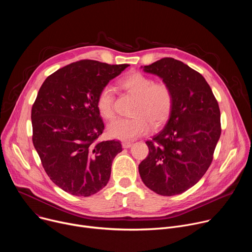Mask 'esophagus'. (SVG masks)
<instances>
[{
	"label": "esophagus",
	"instance_id": "1",
	"mask_svg": "<svg viewBox=\"0 0 252 252\" xmlns=\"http://www.w3.org/2000/svg\"><path fill=\"white\" fill-rule=\"evenodd\" d=\"M132 146V143L129 141H123V148L124 149H128Z\"/></svg>",
	"mask_w": 252,
	"mask_h": 252
}]
</instances>
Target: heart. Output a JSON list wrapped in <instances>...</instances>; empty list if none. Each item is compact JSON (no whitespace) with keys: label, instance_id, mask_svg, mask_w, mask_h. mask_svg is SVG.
Instances as JSON below:
<instances>
[{"label":"heart","instance_id":"1","mask_svg":"<svg viewBox=\"0 0 252 252\" xmlns=\"http://www.w3.org/2000/svg\"><path fill=\"white\" fill-rule=\"evenodd\" d=\"M121 87L135 96L132 118H118L107 125L110 136L122 140H131L151 131L153 125L158 126L168 118L172 107V93L164 83L141 73H132L120 82ZM99 115L110 120L115 115L114 94L104 87L96 97Z\"/></svg>","mask_w":252,"mask_h":252}]
</instances>
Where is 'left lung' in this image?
Listing matches in <instances>:
<instances>
[{
	"mask_svg": "<svg viewBox=\"0 0 252 252\" xmlns=\"http://www.w3.org/2000/svg\"><path fill=\"white\" fill-rule=\"evenodd\" d=\"M140 67L159 77L173 99L163 128L146 142L150 154L138 165L141 181L158 194H181L212 161L221 133L220 106L205 79L181 61L163 58Z\"/></svg>",
	"mask_w": 252,
	"mask_h": 252,
	"instance_id": "1",
	"label": "left lung"
}]
</instances>
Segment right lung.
Instances as JSON below:
<instances>
[{"instance_id": "1", "label": "right lung", "mask_w": 252, "mask_h": 252, "mask_svg": "<svg viewBox=\"0 0 252 252\" xmlns=\"http://www.w3.org/2000/svg\"><path fill=\"white\" fill-rule=\"evenodd\" d=\"M129 64L84 60L49 76L32 107V143L52 182L90 196L109 183L119 140L95 142L104 128L96 97Z\"/></svg>"}]
</instances>
